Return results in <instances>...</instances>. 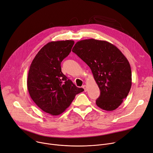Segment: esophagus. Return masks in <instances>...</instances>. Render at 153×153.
I'll return each instance as SVG.
<instances>
[{
  "label": "esophagus",
  "instance_id": "esophagus-1",
  "mask_svg": "<svg viewBox=\"0 0 153 153\" xmlns=\"http://www.w3.org/2000/svg\"><path fill=\"white\" fill-rule=\"evenodd\" d=\"M83 88L85 89V92L87 91V86H86L85 85H84L83 86Z\"/></svg>",
  "mask_w": 153,
  "mask_h": 153
}]
</instances>
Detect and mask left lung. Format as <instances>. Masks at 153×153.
I'll return each mask as SVG.
<instances>
[{"label": "left lung", "instance_id": "1", "mask_svg": "<svg viewBox=\"0 0 153 153\" xmlns=\"http://www.w3.org/2000/svg\"><path fill=\"white\" fill-rule=\"evenodd\" d=\"M72 52L91 70L101 91L96 105L107 111L119 107L131 86L130 65L122 52L109 42L94 39L78 41Z\"/></svg>", "mask_w": 153, "mask_h": 153}]
</instances>
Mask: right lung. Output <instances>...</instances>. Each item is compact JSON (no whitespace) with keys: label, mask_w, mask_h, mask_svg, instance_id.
<instances>
[{"label":"right lung","mask_w":153,"mask_h":153,"mask_svg":"<svg viewBox=\"0 0 153 153\" xmlns=\"http://www.w3.org/2000/svg\"><path fill=\"white\" fill-rule=\"evenodd\" d=\"M74 44L72 40L48 42L36 55L30 67L27 79L29 94L41 110L52 115L64 112L75 96L84 91L61 70V62Z\"/></svg>","instance_id":"right-lung-1"}]
</instances>
